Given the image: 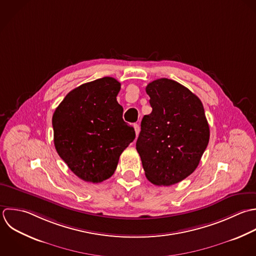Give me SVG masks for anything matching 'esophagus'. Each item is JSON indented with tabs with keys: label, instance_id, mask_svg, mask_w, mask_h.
<instances>
[{
	"label": "esophagus",
	"instance_id": "34e87169",
	"mask_svg": "<svg viewBox=\"0 0 256 256\" xmlns=\"http://www.w3.org/2000/svg\"><path fill=\"white\" fill-rule=\"evenodd\" d=\"M134 130H136V136H138V134H140V126H138V124H134Z\"/></svg>",
	"mask_w": 256,
	"mask_h": 256
}]
</instances>
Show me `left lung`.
Instances as JSON below:
<instances>
[{
  "instance_id": "8db88e82",
  "label": "left lung",
  "mask_w": 256,
  "mask_h": 256,
  "mask_svg": "<svg viewBox=\"0 0 256 256\" xmlns=\"http://www.w3.org/2000/svg\"><path fill=\"white\" fill-rule=\"evenodd\" d=\"M146 90L152 112L142 120L136 150L146 178L170 186L196 170L210 142V126L200 100L178 82L158 78Z\"/></svg>"
}]
</instances>
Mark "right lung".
I'll return each mask as SVG.
<instances>
[{"instance_id":"obj_1","label":"right lung","mask_w":256,"mask_h":256,"mask_svg":"<svg viewBox=\"0 0 256 256\" xmlns=\"http://www.w3.org/2000/svg\"><path fill=\"white\" fill-rule=\"evenodd\" d=\"M120 90V84L110 76L84 84L70 90L52 114L56 152L84 182L110 178L136 138L134 128L122 120Z\"/></svg>"}]
</instances>
